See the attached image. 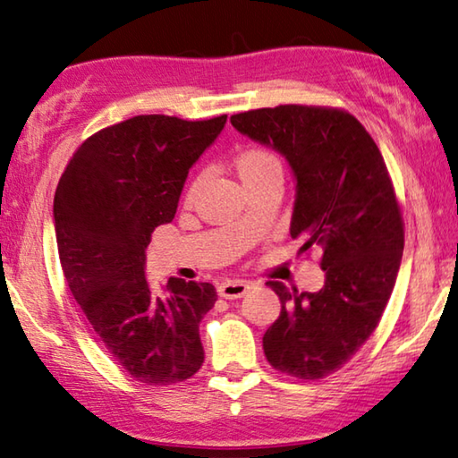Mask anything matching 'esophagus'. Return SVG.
Returning a JSON list of instances; mask_svg holds the SVG:
<instances>
[{
  "instance_id": "34e87169",
  "label": "esophagus",
  "mask_w": 458,
  "mask_h": 458,
  "mask_svg": "<svg viewBox=\"0 0 458 458\" xmlns=\"http://www.w3.org/2000/svg\"><path fill=\"white\" fill-rule=\"evenodd\" d=\"M252 289V283L248 281H240V278H236V281H224L220 283L218 286V294L224 299H240L244 297V294Z\"/></svg>"
}]
</instances>
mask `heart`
I'll use <instances>...</instances> for the list:
<instances>
[{
	"label": "heart",
	"mask_w": 458,
	"mask_h": 458,
	"mask_svg": "<svg viewBox=\"0 0 458 458\" xmlns=\"http://www.w3.org/2000/svg\"><path fill=\"white\" fill-rule=\"evenodd\" d=\"M234 167L246 188L252 183L267 180L270 175H283L281 159H278L270 149H265V147H257V145L244 147L242 151H238L234 157ZM199 183H201L199 175L193 177V180L188 183V188H185V193H183L185 204H191V201L196 199Z\"/></svg>",
	"instance_id": "b5f03b06"
}]
</instances>
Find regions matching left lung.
Listing matches in <instances>:
<instances>
[{
    "instance_id": "1",
    "label": "left lung",
    "mask_w": 458,
    "mask_h": 458,
    "mask_svg": "<svg viewBox=\"0 0 458 458\" xmlns=\"http://www.w3.org/2000/svg\"><path fill=\"white\" fill-rule=\"evenodd\" d=\"M254 141L283 153L297 180L291 236L321 250L325 284L317 293L267 284L281 315L262 347L270 366L321 379L345 366L376 331L396 284L404 220L377 145L344 108L278 105L232 114Z\"/></svg>"
}]
</instances>
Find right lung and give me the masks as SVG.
Here are the masks:
<instances>
[{
  "instance_id": "right-lung-1",
  "label": "right lung",
  "mask_w": 458,
  "mask_h": 458,
  "mask_svg": "<svg viewBox=\"0 0 458 458\" xmlns=\"http://www.w3.org/2000/svg\"><path fill=\"white\" fill-rule=\"evenodd\" d=\"M226 125V114L183 121L137 114L90 135L68 161L54 196L62 273L100 344L147 386L185 382L204 363L199 321L210 283L145 278L153 230L174 220L185 177Z\"/></svg>"
}]
</instances>
